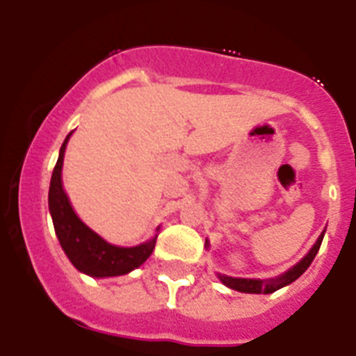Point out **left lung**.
<instances>
[{"label":"left lung","mask_w":356,"mask_h":356,"mask_svg":"<svg viewBox=\"0 0 356 356\" xmlns=\"http://www.w3.org/2000/svg\"><path fill=\"white\" fill-rule=\"evenodd\" d=\"M323 237H325V232L319 235L317 242L314 244V248L308 251V254L301 260L300 264H296L292 269H289L287 273H284L278 278H269V280H248V278H232V276L219 275V280L226 287L234 289V291L238 292H248V294H271V292L278 291V289L285 287V285L292 284L294 280L300 278L305 271L308 269V266L312 264V260L316 259L317 251L321 248V242H323Z\"/></svg>","instance_id":"obj_1"}]
</instances>
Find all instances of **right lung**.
Listing matches in <instances>:
<instances>
[{"label":"right lung","instance_id":"obj_1","mask_svg":"<svg viewBox=\"0 0 356 356\" xmlns=\"http://www.w3.org/2000/svg\"><path fill=\"white\" fill-rule=\"evenodd\" d=\"M71 134L65 137L64 144H62L60 155L56 160L51 184H49L48 203L56 237H58L62 250L67 254V259L78 271L94 276V278L127 275V273L134 271L135 267L146 262L147 257L153 253L156 237L135 248L112 246L78 219L67 196H65L64 188H62V162H64L65 144H67Z\"/></svg>","mask_w":356,"mask_h":356}]
</instances>
